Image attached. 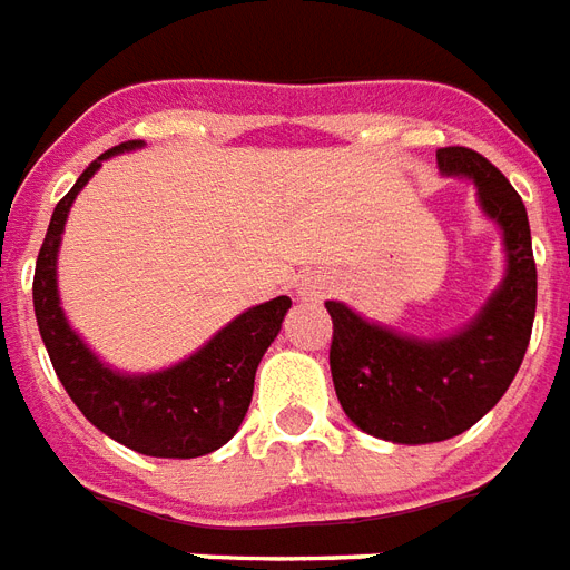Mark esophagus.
I'll list each match as a JSON object with an SVG mask.
<instances>
[{
  "instance_id": "1",
  "label": "esophagus",
  "mask_w": 570,
  "mask_h": 570,
  "mask_svg": "<svg viewBox=\"0 0 570 570\" xmlns=\"http://www.w3.org/2000/svg\"><path fill=\"white\" fill-rule=\"evenodd\" d=\"M326 289H328V281L323 277V274H305V277L296 284L298 298H305V302H320V298L326 296Z\"/></svg>"
}]
</instances>
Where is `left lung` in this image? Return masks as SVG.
Here are the masks:
<instances>
[{
  "mask_svg": "<svg viewBox=\"0 0 570 570\" xmlns=\"http://www.w3.org/2000/svg\"><path fill=\"white\" fill-rule=\"evenodd\" d=\"M438 168L474 180L480 208L504 235L508 272L478 317L456 335L423 341L326 302L328 365L341 407L362 432L392 444H435L487 416L520 371L538 305L532 229L520 193L468 147H441Z\"/></svg>",
  "mask_w": 570,
  "mask_h": 570,
  "instance_id": "left-lung-1",
  "label": "left lung"
}]
</instances>
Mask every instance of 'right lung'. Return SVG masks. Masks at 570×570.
Segmentation results:
<instances>
[{"instance_id": "add662e5", "label": "right lung", "mask_w": 570, "mask_h": 570, "mask_svg": "<svg viewBox=\"0 0 570 570\" xmlns=\"http://www.w3.org/2000/svg\"><path fill=\"white\" fill-rule=\"evenodd\" d=\"M135 147H141V141H124L92 159L78 184L53 208L48 235L38 250L32 305L57 377L78 411L99 432L145 456L196 459L220 450L238 432L250 407L259 360L277 338L293 302L277 296L244 311L189 360L166 371L120 374L99 362L62 314L57 293V253L71 202L83 184L99 171L102 159Z\"/></svg>"}]
</instances>
